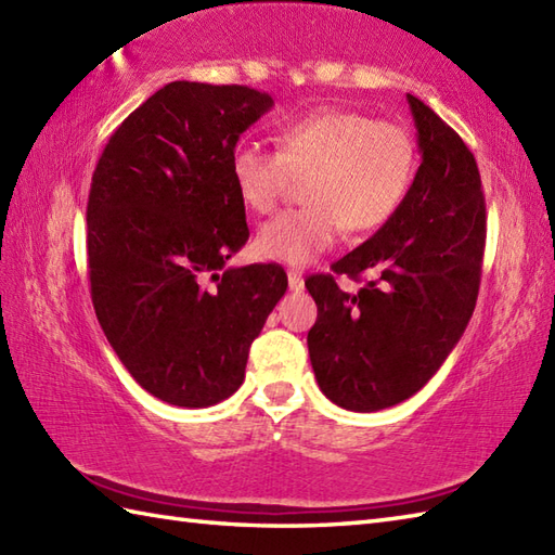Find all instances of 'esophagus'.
<instances>
[{
  "mask_svg": "<svg viewBox=\"0 0 555 555\" xmlns=\"http://www.w3.org/2000/svg\"><path fill=\"white\" fill-rule=\"evenodd\" d=\"M288 288L293 293H300L305 288V279L302 274H298V271H288Z\"/></svg>",
  "mask_w": 555,
  "mask_h": 555,
  "instance_id": "1",
  "label": "esophagus"
}]
</instances>
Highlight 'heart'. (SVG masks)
<instances>
[{"label":"heart","mask_w":555,"mask_h":555,"mask_svg":"<svg viewBox=\"0 0 555 555\" xmlns=\"http://www.w3.org/2000/svg\"><path fill=\"white\" fill-rule=\"evenodd\" d=\"M417 176V147L403 126L344 107H317L276 131V152L238 145L231 179L257 215L279 205L293 181H305L310 207L284 211L257 231L264 259L305 267L338 241L340 229L367 235L391 221Z\"/></svg>","instance_id":"b5f03b06"}]
</instances>
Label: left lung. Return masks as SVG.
<instances>
[{"label": "left lung", "instance_id": "left-lung-1", "mask_svg": "<svg viewBox=\"0 0 555 555\" xmlns=\"http://www.w3.org/2000/svg\"><path fill=\"white\" fill-rule=\"evenodd\" d=\"M422 164L398 215L340 257L334 274L360 279L340 291L332 274L308 276L317 322L308 334L322 393L352 412L415 396L439 372L475 312L487 207L473 152L422 100L408 95Z\"/></svg>", "mask_w": 555, "mask_h": 555}]
</instances>
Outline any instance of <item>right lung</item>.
<instances>
[{"label":"right lung","mask_w":555,"mask_h":555,"mask_svg":"<svg viewBox=\"0 0 555 555\" xmlns=\"http://www.w3.org/2000/svg\"><path fill=\"white\" fill-rule=\"evenodd\" d=\"M271 107L245 86L173 80L116 128L92 173V305L128 374L169 405L238 391L288 288L279 264L227 267L250 235L231 155Z\"/></svg>","instance_id":"1"}]
</instances>
